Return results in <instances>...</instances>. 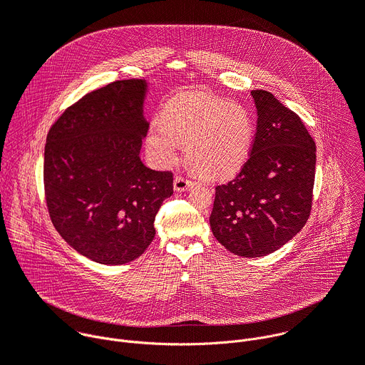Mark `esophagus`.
Returning <instances> with one entry per match:
<instances>
[{
  "instance_id": "obj_1",
  "label": "esophagus",
  "mask_w": 365,
  "mask_h": 365,
  "mask_svg": "<svg viewBox=\"0 0 365 365\" xmlns=\"http://www.w3.org/2000/svg\"><path fill=\"white\" fill-rule=\"evenodd\" d=\"M193 185H195V183H193L190 179L185 178V176H176V178H175V182H173V186H175V190H176V192L187 190V189H190Z\"/></svg>"
}]
</instances>
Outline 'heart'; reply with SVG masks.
Returning a JSON list of instances; mask_svg holds the SVG:
<instances>
[{"mask_svg":"<svg viewBox=\"0 0 365 365\" xmlns=\"http://www.w3.org/2000/svg\"><path fill=\"white\" fill-rule=\"evenodd\" d=\"M160 124L148 128L145 148L151 160L169 166L185 144L192 169L206 179H225L245 163L254 137L248 111L238 103L202 92L173 98L162 113Z\"/></svg>","mask_w":365,"mask_h":365,"instance_id":"obj_1","label":"heart"}]
</instances>
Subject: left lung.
Listing matches in <instances>:
<instances>
[{"mask_svg":"<svg viewBox=\"0 0 365 365\" xmlns=\"http://www.w3.org/2000/svg\"><path fill=\"white\" fill-rule=\"evenodd\" d=\"M251 95L258 118L250 155L232 180L215 187L210 224L228 251L263 257L290 241L310 215L317 145L273 93Z\"/></svg>","mask_w":365,"mask_h":365,"instance_id":"1","label":"left lung"}]
</instances>
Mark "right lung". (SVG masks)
Instances as JSON below:
<instances>
[{
	"instance_id": "add662e5",
	"label": "right lung",
	"mask_w": 365,
	"mask_h": 365,
	"mask_svg": "<svg viewBox=\"0 0 365 365\" xmlns=\"http://www.w3.org/2000/svg\"><path fill=\"white\" fill-rule=\"evenodd\" d=\"M147 83L127 79L82 96L48 130L43 180L51 222L99 264L133 262L155 235L154 220L173 195V173L140 159L148 123Z\"/></svg>"
}]
</instances>
